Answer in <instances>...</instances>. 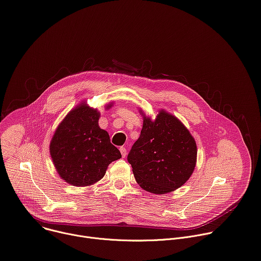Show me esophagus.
Listing matches in <instances>:
<instances>
[{
	"label": "esophagus",
	"mask_w": 261,
	"mask_h": 261,
	"mask_svg": "<svg viewBox=\"0 0 261 261\" xmlns=\"http://www.w3.org/2000/svg\"><path fill=\"white\" fill-rule=\"evenodd\" d=\"M120 152H121V155H122L123 158H125V156H126V154H127L126 147H125V146H121V147H120Z\"/></svg>",
	"instance_id": "34e87169"
}]
</instances>
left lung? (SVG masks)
<instances>
[{"label":"left lung","mask_w":261,"mask_h":261,"mask_svg":"<svg viewBox=\"0 0 261 261\" xmlns=\"http://www.w3.org/2000/svg\"><path fill=\"white\" fill-rule=\"evenodd\" d=\"M197 146L186 126L162 111L154 121L144 118L139 139L127 155L139 186L153 194L181 187L196 165Z\"/></svg>","instance_id":"8db88e82"}]
</instances>
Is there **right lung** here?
<instances>
[{"mask_svg":"<svg viewBox=\"0 0 261 261\" xmlns=\"http://www.w3.org/2000/svg\"><path fill=\"white\" fill-rule=\"evenodd\" d=\"M108 106V108H110ZM99 113L83 105L58 126L50 142V155L60 176L76 187L90 186L103 177L108 166L121 158L98 126Z\"/></svg>","mask_w":261,"mask_h":261,"instance_id":"add662e5","label":"right lung"}]
</instances>
